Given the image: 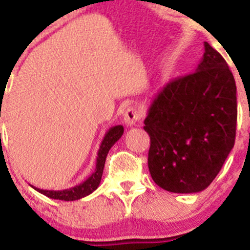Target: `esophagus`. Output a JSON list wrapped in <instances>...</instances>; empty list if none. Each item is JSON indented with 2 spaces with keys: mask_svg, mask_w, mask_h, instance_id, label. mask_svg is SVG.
Here are the masks:
<instances>
[{
  "mask_svg": "<svg viewBox=\"0 0 250 250\" xmlns=\"http://www.w3.org/2000/svg\"><path fill=\"white\" fill-rule=\"evenodd\" d=\"M123 120H125V123L127 125H137L138 121L140 120L139 111L134 109V107H128V109L125 110V115H123Z\"/></svg>",
  "mask_w": 250,
  "mask_h": 250,
  "instance_id": "esophagus-1",
  "label": "esophagus"
}]
</instances>
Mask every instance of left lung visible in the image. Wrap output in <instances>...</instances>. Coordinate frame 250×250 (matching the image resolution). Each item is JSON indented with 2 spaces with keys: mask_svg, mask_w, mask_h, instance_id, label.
Listing matches in <instances>:
<instances>
[{
  "mask_svg": "<svg viewBox=\"0 0 250 250\" xmlns=\"http://www.w3.org/2000/svg\"><path fill=\"white\" fill-rule=\"evenodd\" d=\"M236 93L228 62L204 42L195 72L155 95L144 129L151 140L148 170L160 188L195 193L210 185L234 145Z\"/></svg>",
  "mask_w": 250,
  "mask_h": 250,
  "instance_id": "8db88e82",
  "label": "left lung"
}]
</instances>
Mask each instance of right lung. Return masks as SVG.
<instances>
[{"instance_id": "1", "label": "right lung", "mask_w": 250, "mask_h": 250, "mask_svg": "<svg viewBox=\"0 0 250 250\" xmlns=\"http://www.w3.org/2000/svg\"><path fill=\"white\" fill-rule=\"evenodd\" d=\"M123 125H115V127L110 128L105 134L104 139L100 144V148L98 151L97 163H95V170L92 173V175L84 180L83 183L78 184L76 186H72L70 188H65V190H42V188H37L31 185L35 190L39 191L42 195L47 196V197L53 198V200H60V201H76L80 198L85 197V196L90 195L93 191H95L99 186L100 181H102L103 170H104L105 161H106V156L109 153V150L113 146L123 134Z\"/></svg>"}]
</instances>
